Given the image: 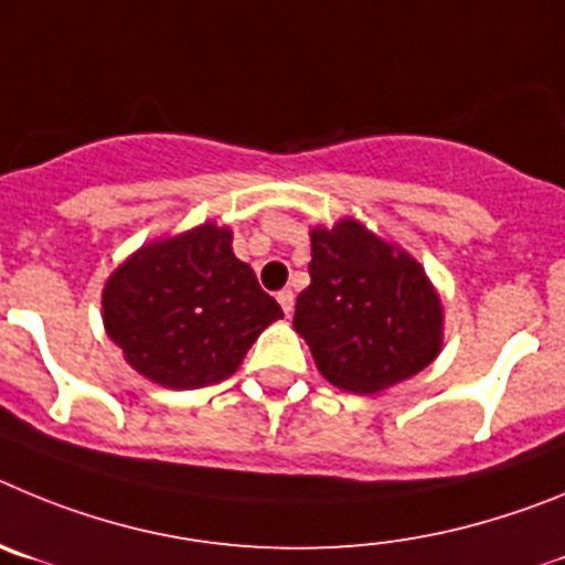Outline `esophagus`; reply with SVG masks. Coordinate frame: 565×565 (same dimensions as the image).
Masks as SVG:
<instances>
[{"label": "esophagus", "instance_id": "34e87169", "mask_svg": "<svg viewBox=\"0 0 565 565\" xmlns=\"http://www.w3.org/2000/svg\"><path fill=\"white\" fill-rule=\"evenodd\" d=\"M278 298V303H281V309H284V315H292V307H295V295H292V289H281V292L276 295Z\"/></svg>", "mask_w": 565, "mask_h": 565}]
</instances>
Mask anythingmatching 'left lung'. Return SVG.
Listing matches in <instances>:
<instances>
[{
    "mask_svg": "<svg viewBox=\"0 0 565 565\" xmlns=\"http://www.w3.org/2000/svg\"><path fill=\"white\" fill-rule=\"evenodd\" d=\"M309 242L312 281L298 295L292 327L329 383L380 394L439 358L445 307L408 250L352 216L312 227Z\"/></svg>",
    "mask_w": 565,
    "mask_h": 565,
    "instance_id": "left-lung-1",
    "label": "left lung"
}]
</instances>
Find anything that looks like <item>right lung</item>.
<instances>
[{"label": "right lung", "instance_id": "1", "mask_svg": "<svg viewBox=\"0 0 565 565\" xmlns=\"http://www.w3.org/2000/svg\"><path fill=\"white\" fill-rule=\"evenodd\" d=\"M227 225L205 222L131 253L104 284V329L126 363L162 388L222 383L284 318Z\"/></svg>", "mask_w": 565, "mask_h": 565}]
</instances>
